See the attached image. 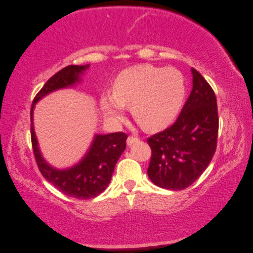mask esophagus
Returning a JSON list of instances; mask_svg holds the SVG:
<instances>
[{
	"label": "esophagus",
	"instance_id": "1",
	"mask_svg": "<svg viewBox=\"0 0 253 253\" xmlns=\"http://www.w3.org/2000/svg\"><path fill=\"white\" fill-rule=\"evenodd\" d=\"M136 141H139V139L136 138V136H133V135H130L129 138H127V140H126V143H127V146H132V144L133 143H135Z\"/></svg>",
	"mask_w": 253,
	"mask_h": 253
}]
</instances>
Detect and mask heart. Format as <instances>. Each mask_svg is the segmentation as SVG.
Segmentation results:
<instances>
[{"instance_id":"heart-1","label":"heart","mask_w":253,"mask_h":253,"mask_svg":"<svg viewBox=\"0 0 253 253\" xmlns=\"http://www.w3.org/2000/svg\"><path fill=\"white\" fill-rule=\"evenodd\" d=\"M186 97V80L179 69L136 65L122 70L112 86V95L101 98L106 115L120 119L123 106L143 129H164L176 119Z\"/></svg>"}]
</instances>
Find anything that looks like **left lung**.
Here are the masks:
<instances>
[{"label":"left lung","mask_w":253,"mask_h":253,"mask_svg":"<svg viewBox=\"0 0 253 253\" xmlns=\"http://www.w3.org/2000/svg\"><path fill=\"white\" fill-rule=\"evenodd\" d=\"M193 89L171 126L148 138V176L161 188L181 190L198 179L216 151L218 113L211 85L192 68Z\"/></svg>","instance_id":"left-lung-1"}]
</instances>
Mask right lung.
I'll list each match as a JSON object with an SVG mask.
<instances>
[{"label": "right lung", "mask_w": 253, "mask_h": 253, "mask_svg": "<svg viewBox=\"0 0 253 253\" xmlns=\"http://www.w3.org/2000/svg\"><path fill=\"white\" fill-rule=\"evenodd\" d=\"M87 68L88 65H70L56 73L49 78L43 87L33 98L30 111L31 143L40 172L58 190L77 200H89L104 192L107 185L110 184L112 173L114 171V167L120 156L126 150L127 134L124 132L96 134L88 152L80 164L66 170H58L49 166L41 157L35 130H33L32 112L35 104L40 98L53 90L68 87L80 82V75Z\"/></svg>", "instance_id": "right-lung-1"}]
</instances>
